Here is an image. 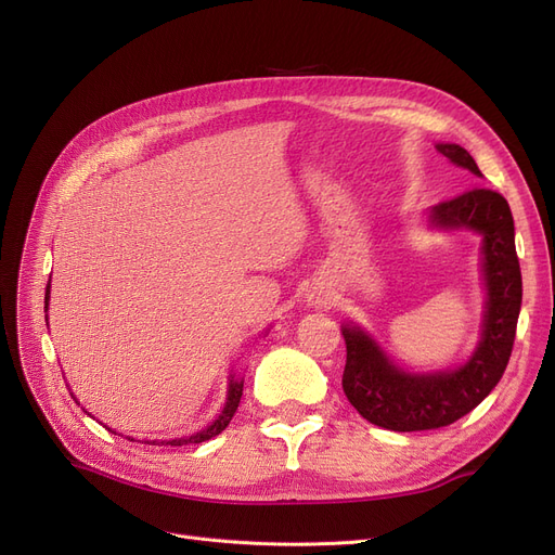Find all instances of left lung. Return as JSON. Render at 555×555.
Segmentation results:
<instances>
[{
  "label": "left lung",
  "mask_w": 555,
  "mask_h": 555,
  "mask_svg": "<svg viewBox=\"0 0 555 555\" xmlns=\"http://www.w3.org/2000/svg\"><path fill=\"white\" fill-rule=\"evenodd\" d=\"M437 152L451 164L482 177L472 154L455 143ZM433 228L474 230L482 234L485 319L482 337L467 364L453 371L408 373L398 369L358 325H344V393L371 424L396 430H435L469 414L490 393L513 354L521 309V269L515 250V220L505 197L476 186L430 209Z\"/></svg>",
  "instance_id": "obj_1"
}]
</instances>
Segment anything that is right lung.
Listing matches in <instances>:
<instances>
[{
  "label": "right lung",
  "instance_id": "1",
  "mask_svg": "<svg viewBox=\"0 0 555 555\" xmlns=\"http://www.w3.org/2000/svg\"><path fill=\"white\" fill-rule=\"evenodd\" d=\"M48 300H50V284H48V289H46V307H48ZM241 393H243V378H230V387H228V401H225V408H223V412L218 414V418H214L211 424L205 428V430H201V433H195V435H191V437H182V439H170V441H147V444H170V447H184V444H201V441H207V439H211V437H216L218 433H223L225 428H228V424L232 421V416H234V412H236V408H238V401H241Z\"/></svg>",
  "mask_w": 555,
  "mask_h": 555
}]
</instances>
